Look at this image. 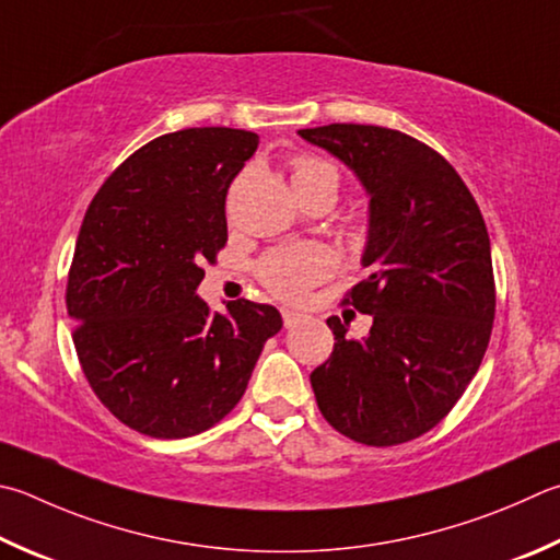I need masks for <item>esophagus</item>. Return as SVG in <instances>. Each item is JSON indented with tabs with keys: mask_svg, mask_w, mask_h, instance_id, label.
I'll use <instances>...</instances> for the list:
<instances>
[{
	"mask_svg": "<svg viewBox=\"0 0 560 560\" xmlns=\"http://www.w3.org/2000/svg\"><path fill=\"white\" fill-rule=\"evenodd\" d=\"M281 318H283V325H287V328H293V325L303 320V313H296L291 308H281Z\"/></svg>",
	"mask_w": 560,
	"mask_h": 560,
	"instance_id": "obj_1",
	"label": "esophagus"
}]
</instances>
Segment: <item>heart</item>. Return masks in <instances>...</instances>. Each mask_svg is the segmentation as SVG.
Masks as SVG:
<instances>
[{"instance_id":"b5f03b06","label":"heart","mask_w":560,"mask_h":560,"mask_svg":"<svg viewBox=\"0 0 560 560\" xmlns=\"http://www.w3.org/2000/svg\"><path fill=\"white\" fill-rule=\"evenodd\" d=\"M291 180L299 196L313 190H330L338 196L340 174L330 161L301 154L291 161ZM332 269V254L323 245H287L264 254L257 261V279L277 299L296 303L306 296L313 283L330 277Z\"/></svg>"}]
</instances>
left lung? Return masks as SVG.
Wrapping results in <instances>:
<instances>
[{
    "label": "left lung",
    "mask_w": 560,
    "mask_h": 560,
    "mask_svg": "<svg viewBox=\"0 0 560 560\" xmlns=\"http://www.w3.org/2000/svg\"><path fill=\"white\" fill-rule=\"evenodd\" d=\"M299 135L352 168L370 196V277L345 303L372 315V328L354 340L330 315L335 348L311 372L315 401L352 441H413L448 416L490 342L494 273L482 212L448 161L404 131L328 125Z\"/></svg>",
    "instance_id": "obj_1"
}]
</instances>
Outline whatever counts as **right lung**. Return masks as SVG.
Here are the masks:
<instances>
[{
  "mask_svg": "<svg viewBox=\"0 0 560 560\" xmlns=\"http://www.w3.org/2000/svg\"><path fill=\"white\" fill-rule=\"evenodd\" d=\"M254 131L192 127L135 151L95 192L66 306L85 377L112 416L151 439H188L235 409L264 342L267 303L215 313L196 289L228 242L225 198Z\"/></svg>",
  "mask_w": 560,
  "mask_h": 560,
  "instance_id": "add662e5",
  "label": "right lung"
}]
</instances>
